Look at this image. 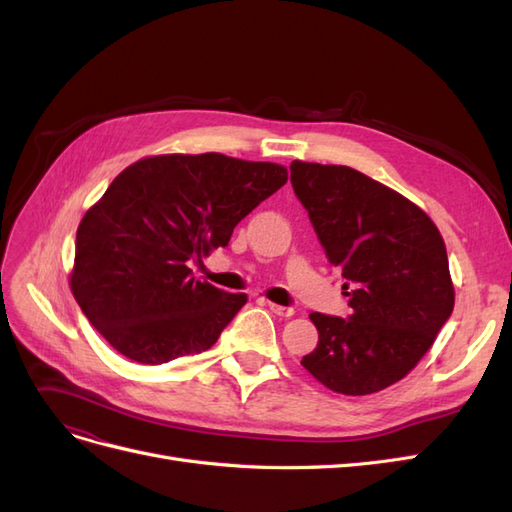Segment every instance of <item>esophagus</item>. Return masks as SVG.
<instances>
[{
  "mask_svg": "<svg viewBox=\"0 0 512 512\" xmlns=\"http://www.w3.org/2000/svg\"><path fill=\"white\" fill-rule=\"evenodd\" d=\"M267 307L271 309V312L275 314V316H280V318H290V316H294V309L292 307H282V305H277V303H267Z\"/></svg>",
  "mask_w": 512,
  "mask_h": 512,
  "instance_id": "1",
  "label": "esophagus"
}]
</instances>
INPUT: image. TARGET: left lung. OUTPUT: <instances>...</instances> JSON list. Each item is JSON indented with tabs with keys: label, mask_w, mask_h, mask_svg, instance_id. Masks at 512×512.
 <instances>
[{
	"label": "left lung",
	"mask_w": 512,
	"mask_h": 512,
	"mask_svg": "<svg viewBox=\"0 0 512 512\" xmlns=\"http://www.w3.org/2000/svg\"><path fill=\"white\" fill-rule=\"evenodd\" d=\"M290 181L352 307L348 320L309 314L318 346L301 365L335 393H378L410 374L453 312L444 239L412 200L350 166L294 160Z\"/></svg>",
	"instance_id": "1"
}]
</instances>
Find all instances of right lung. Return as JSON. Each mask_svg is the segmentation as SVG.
<instances>
[{
  "instance_id": "right-lung-1",
  "label": "right lung",
  "mask_w": 512,
  "mask_h": 512,
  "mask_svg": "<svg viewBox=\"0 0 512 512\" xmlns=\"http://www.w3.org/2000/svg\"><path fill=\"white\" fill-rule=\"evenodd\" d=\"M286 181L282 164L222 153H164L130 164L76 230V303L136 363L209 350L247 294L196 280L190 260L226 247L235 226Z\"/></svg>"
}]
</instances>
